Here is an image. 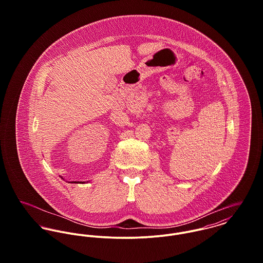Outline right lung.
Masks as SVG:
<instances>
[{
  "instance_id": "1",
  "label": "right lung",
  "mask_w": 263,
  "mask_h": 263,
  "mask_svg": "<svg viewBox=\"0 0 263 263\" xmlns=\"http://www.w3.org/2000/svg\"><path fill=\"white\" fill-rule=\"evenodd\" d=\"M61 178H63L62 176H60ZM64 179V178H63ZM65 180V179H64ZM69 183H85V182H81V181H71V182H69Z\"/></svg>"
}]
</instances>
